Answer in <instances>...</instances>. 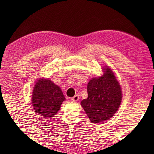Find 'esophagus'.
Instances as JSON below:
<instances>
[{
    "mask_svg": "<svg viewBox=\"0 0 154 154\" xmlns=\"http://www.w3.org/2000/svg\"><path fill=\"white\" fill-rule=\"evenodd\" d=\"M79 95H75L73 98H71V100L74 101V102H77V101L79 100Z\"/></svg>",
    "mask_w": 154,
    "mask_h": 154,
    "instance_id": "1",
    "label": "esophagus"
}]
</instances>
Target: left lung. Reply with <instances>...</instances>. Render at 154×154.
Listing matches in <instances>:
<instances>
[{
    "label": "left lung",
    "mask_w": 154,
    "mask_h": 154,
    "mask_svg": "<svg viewBox=\"0 0 154 154\" xmlns=\"http://www.w3.org/2000/svg\"><path fill=\"white\" fill-rule=\"evenodd\" d=\"M100 77L92 78L87 85V99L81 104L91 122L99 124L111 119L122 100V91L111 69L105 67Z\"/></svg>",
    "instance_id": "left-lung-1"
}]
</instances>
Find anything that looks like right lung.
<instances>
[{
	"instance_id": "1",
	"label": "right lung",
	"mask_w": 154,
	"mask_h": 154,
	"mask_svg": "<svg viewBox=\"0 0 154 154\" xmlns=\"http://www.w3.org/2000/svg\"><path fill=\"white\" fill-rule=\"evenodd\" d=\"M65 100L61 88L50 79L40 78L35 83L32 92V105L38 115L52 119Z\"/></svg>"
}]
</instances>
